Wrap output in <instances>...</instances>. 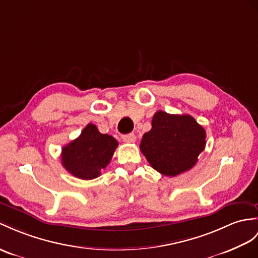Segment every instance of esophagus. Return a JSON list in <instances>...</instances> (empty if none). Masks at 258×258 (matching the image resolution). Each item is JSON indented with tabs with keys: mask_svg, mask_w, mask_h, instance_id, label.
<instances>
[{
	"mask_svg": "<svg viewBox=\"0 0 258 258\" xmlns=\"http://www.w3.org/2000/svg\"><path fill=\"white\" fill-rule=\"evenodd\" d=\"M121 139L125 143H134L137 140V137L134 134H129V135H124L121 137Z\"/></svg>",
	"mask_w": 258,
	"mask_h": 258,
	"instance_id": "esophagus-1",
	"label": "esophagus"
}]
</instances>
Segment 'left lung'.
Returning a JSON list of instances; mask_svg holds the SVG:
<instances>
[{"label":"left lung","mask_w":258,"mask_h":258,"mask_svg":"<svg viewBox=\"0 0 258 258\" xmlns=\"http://www.w3.org/2000/svg\"><path fill=\"white\" fill-rule=\"evenodd\" d=\"M206 147V131L189 115L156 111L152 128L144 134L140 150L155 171L177 176L190 169Z\"/></svg>","instance_id":"1"}]
</instances>
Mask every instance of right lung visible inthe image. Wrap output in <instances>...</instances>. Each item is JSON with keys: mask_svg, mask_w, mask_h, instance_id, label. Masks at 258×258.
<instances>
[{"mask_svg": "<svg viewBox=\"0 0 258 258\" xmlns=\"http://www.w3.org/2000/svg\"><path fill=\"white\" fill-rule=\"evenodd\" d=\"M117 147L114 137L100 134L95 124L89 123L79 138L62 148V165L78 178H96L109 164Z\"/></svg>", "mask_w": 258, "mask_h": 258, "instance_id": "add662e5", "label": "right lung"}]
</instances>
